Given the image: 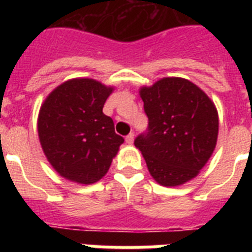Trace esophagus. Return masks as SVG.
<instances>
[{"instance_id":"1","label":"esophagus","mask_w":252,"mask_h":252,"mask_svg":"<svg viewBox=\"0 0 252 252\" xmlns=\"http://www.w3.org/2000/svg\"><path fill=\"white\" fill-rule=\"evenodd\" d=\"M133 139H135V135H133V132L128 133L127 136H126V142H127V144H132Z\"/></svg>"}]
</instances>
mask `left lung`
<instances>
[{
    "instance_id": "obj_1",
    "label": "left lung",
    "mask_w": 252,
    "mask_h": 252,
    "mask_svg": "<svg viewBox=\"0 0 252 252\" xmlns=\"http://www.w3.org/2000/svg\"><path fill=\"white\" fill-rule=\"evenodd\" d=\"M148 132L135 139L151 177L177 187L198 175L217 144L218 113L208 95L188 79L162 78L141 87Z\"/></svg>"
}]
</instances>
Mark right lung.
<instances>
[{
  "mask_svg": "<svg viewBox=\"0 0 252 252\" xmlns=\"http://www.w3.org/2000/svg\"><path fill=\"white\" fill-rule=\"evenodd\" d=\"M113 87L90 78L58 86L40 107L37 132L46 159L58 174L79 184L106 175L124 137L102 112Z\"/></svg>",
  "mask_w": 252,
  "mask_h": 252,
  "instance_id": "right-lung-1",
  "label": "right lung"
}]
</instances>
